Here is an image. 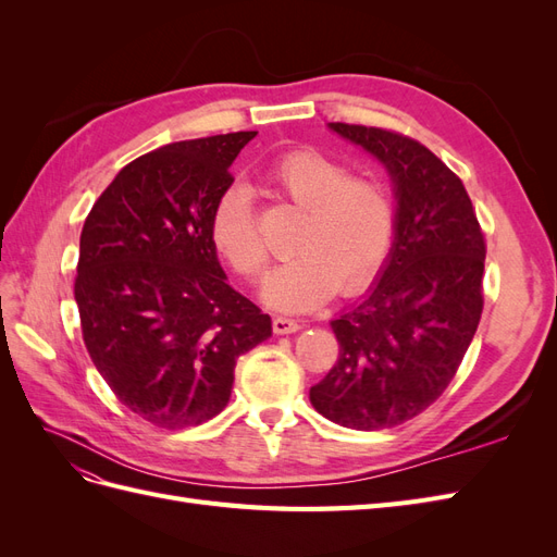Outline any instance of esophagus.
Instances as JSON below:
<instances>
[{
    "label": "esophagus",
    "mask_w": 557,
    "mask_h": 557,
    "mask_svg": "<svg viewBox=\"0 0 557 557\" xmlns=\"http://www.w3.org/2000/svg\"><path fill=\"white\" fill-rule=\"evenodd\" d=\"M272 327H274L276 334H293V332H297L301 325L297 323V320H293V318L278 315V318L272 320Z\"/></svg>",
    "instance_id": "esophagus-1"
}]
</instances>
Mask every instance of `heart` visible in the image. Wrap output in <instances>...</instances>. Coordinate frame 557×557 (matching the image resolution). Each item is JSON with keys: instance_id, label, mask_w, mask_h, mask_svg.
<instances>
[{"instance_id": "heart-1", "label": "heart", "mask_w": 557, "mask_h": 557, "mask_svg": "<svg viewBox=\"0 0 557 557\" xmlns=\"http://www.w3.org/2000/svg\"><path fill=\"white\" fill-rule=\"evenodd\" d=\"M272 193L305 209L293 248L297 256L267 276L269 307L305 313L339 290L358 295L376 278L393 250L397 211L391 190L376 178L350 176L348 164L323 150L295 148L264 174ZM218 252L246 281H260L269 264L256 213L244 188H230L211 218Z\"/></svg>"}]
</instances>
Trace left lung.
<instances>
[{
  "mask_svg": "<svg viewBox=\"0 0 557 557\" xmlns=\"http://www.w3.org/2000/svg\"><path fill=\"white\" fill-rule=\"evenodd\" d=\"M391 176L397 227L381 278L332 320L339 360L309 391L318 413L352 430L407 423L442 397L483 311L485 242L462 181L399 132L330 123Z\"/></svg>",
  "mask_w": 557,
  "mask_h": 557,
  "instance_id": "8db88e82",
  "label": "left lung"
}]
</instances>
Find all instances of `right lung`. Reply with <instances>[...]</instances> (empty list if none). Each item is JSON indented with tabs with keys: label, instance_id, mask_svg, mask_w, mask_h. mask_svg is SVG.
Listing matches in <instances>:
<instances>
[{
	"label": "right lung",
	"instance_id": "add662e5",
	"mask_svg": "<svg viewBox=\"0 0 557 557\" xmlns=\"http://www.w3.org/2000/svg\"><path fill=\"white\" fill-rule=\"evenodd\" d=\"M256 132L162 146L132 160L81 232L74 297L83 342L121 404L164 430L221 413L242 352L272 318L227 285L211 218Z\"/></svg>",
	"mask_w": 557,
	"mask_h": 557
}]
</instances>
